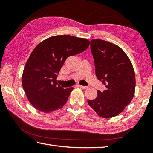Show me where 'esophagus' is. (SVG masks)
I'll return each mask as SVG.
<instances>
[{
	"label": "esophagus",
	"instance_id": "obj_1",
	"mask_svg": "<svg viewBox=\"0 0 153 153\" xmlns=\"http://www.w3.org/2000/svg\"><path fill=\"white\" fill-rule=\"evenodd\" d=\"M79 87L81 88H82L83 89H85L87 88H88V86H83V85H79Z\"/></svg>",
	"mask_w": 153,
	"mask_h": 153
}]
</instances>
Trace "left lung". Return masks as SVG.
Segmentation results:
<instances>
[{"mask_svg": "<svg viewBox=\"0 0 153 153\" xmlns=\"http://www.w3.org/2000/svg\"><path fill=\"white\" fill-rule=\"evenodd\" d=\"M97 78L105 85L97 96L88 100L89 105L103 118L121 113L131 103L135 89V75L129 58L120 47L102 40H91Z\"/></svg>", "mask_w": 153, "mask_h": 153, "instance_id": "left-lung-1", "label": "left lung"}]
</instances>
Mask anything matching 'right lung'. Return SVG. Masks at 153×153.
Returning <instances> with one entry per match:
<instances>
[{
  "instance_id": "obj_1",
  "label": "right lung",
  "mask_w": 153,
  "mask_h": 153,
  "mask_svg": "<svg viewBox=\"0 0 153 153\" xmlns=\"http://www.w3.org/2000/svg\"><path fill=\"white\" fill-rule=\"evenodd\" d=\"M89 46L87 39L60 35L47 38L35 48L22 78L23 89L33 107L50 113L66 103L74 88L64 89L59 85L57 75L69 56L83 52Z\"/></svg>"
}]
</instances>
